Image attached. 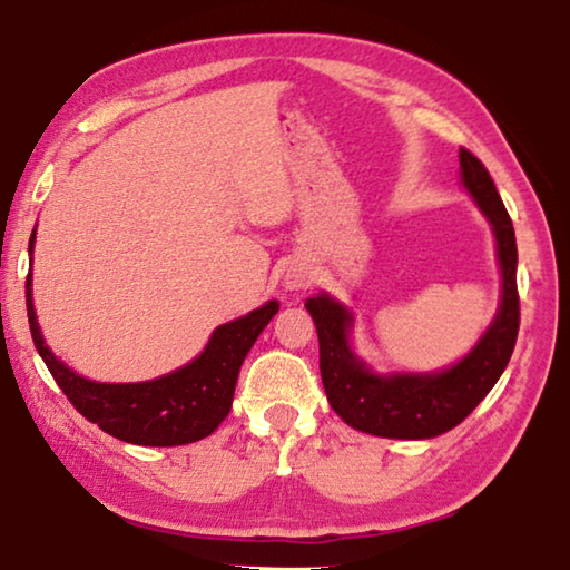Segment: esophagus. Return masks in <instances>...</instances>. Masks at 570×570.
Returning <instances> with one entry per match:
<instances>
[{
  "label": "esophagus",
  "mask_w": 570,
  "mask_h": 570,
  "mask_svg": "<svg viewBox=\"0 0 570 570\" xmlns=\"http://www.w3.org/2000/svg\"><path fill=\"white\" fill-rule=\"evenodd\" d=\"M312 282V272H306V268H288V274L284 278L286 288H304Z\"/></svg>",
  "instance_id": "obj_1"
}]
</instances>
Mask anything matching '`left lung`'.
Here are the masks:
<instances>
[{
	"mask_svg": "<svg viewBox=\"0 0 570 570\" xmlns=\"http://www.w3.org/2000/svg\"><path fill=\"white\" fill-rule=\"evenodd\" d=\"M462 186L493 226L498 262L503 274V296L488 332L468 356L432 374H374L356 360L350 344L352 314L330 294L306 298V308L320 334V370L332 410L360 432L394 440H428L468 417L495 387L515 350L520 326L518 246L515 230L485 166L460 148Z\"/></svg>",
	"mask_w": 570,
	"mask_h": 570,
	"instance_id": "left-lung-1",
	"label": "left lung"
}]
</instances>
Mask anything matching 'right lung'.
I'll return each mask as SVG.
<instances>
[{
  "instance_id": "add662e5",
  "label": "right lung",
  "mask_w": 570,
  "mask_h": 570,
  "mask_svg": "<svg viewBox=\"0 0 570 570\" xmlns=\"http://www.w3.org/2000/svg\"><path fill=\"white\" fill-rule=\"evenodd\" d=\"M35 234L30 238V254ZM278 312V302L220 324L206 350L190 364L150 382H90L57 360L45 344L32 304V274L27 276V316L37 352L47 370L85 420L132 445L173 448L208 438L230 412L238 370L264 326Z\"/></svg>"
}]
</instances>
